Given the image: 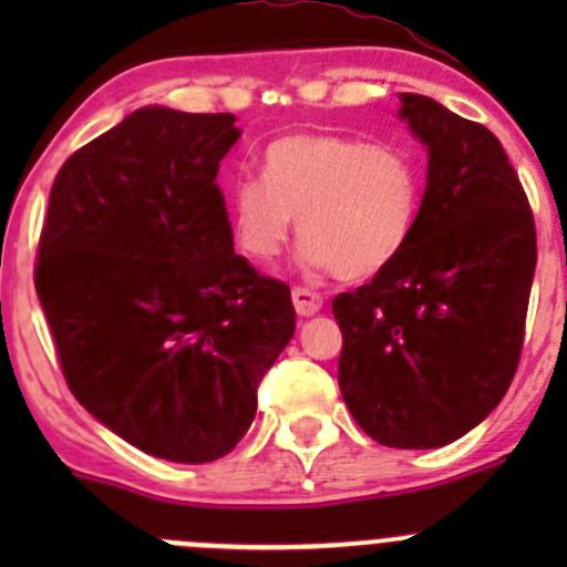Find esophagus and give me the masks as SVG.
I'll return each mask as SVG.
<instances>
[{"mask_svg":"<svg viewBox=\"0 0 567 567\" xmlns=\"http://www.w3.org/2000/svg\"><path fill=\"white\" fill-rule=\"evenodd\" d=\"M293 307H296V312H299V316H316V312L320 310V307H323V296L318 293V290H312V288H293Z\"/></svg>","mask_w":567,"mask_h":567,"instance_id":"34e87169","label":"esophagus"}]
</instances>
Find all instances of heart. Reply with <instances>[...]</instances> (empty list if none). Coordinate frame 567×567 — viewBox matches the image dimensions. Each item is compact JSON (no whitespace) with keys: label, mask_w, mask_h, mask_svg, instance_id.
Masks as SVG:
<instances>
[{"label":"heart","mask_w":567,"mask_h":567,"mask_svg":"<svg viewBox=\"0 0 567 567\" xmlns=\"http://www.w3.org/2000/svg\"><path fill=\"white\" fill-rule=\"evenodd\" d=\"M420 199V169L400 147L288 134L262 151V177L233 183L227 214L233 241L251 262H271L296 219L307 266L368 279L405 249Z\"/></svg>","instance_id":"1"}]
</instances>
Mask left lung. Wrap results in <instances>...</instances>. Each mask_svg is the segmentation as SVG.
<instances>
[{
    "label": "left lung",
    "mask_w": 567,
    "mask_h": 567,
    "mask_svg": "<svg viewBox=\"0 0 567 567\" xmlns=\"http://www.w3.org/2000/svg\"><path fill=\"white\" fill-rule=\"evenodd\" d=\"M400 104L427 145L414 233L331 312L340 392L359 427L386 447L431 450L480 425L516 375L537 236L527 192L485 125L425 95Z\"/></svg>",
    "instance_id": "8db88e82"
}]
</instances>
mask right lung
<instances>
[{
  "label": "right lung",
  "mask_w": 567,
  "mask_h": 567,
  "mask_svg": "<svg viewBox=\"0 0 567 567\" xmlns=\"http://www.w3.org/2000/svg\"><path fill=\"white\" fill-rule=\"evenodd\" d=\"M233 114L147 106L51 186L35 290L73 398L142 453L208 463L249 431L296 331L290 288L233 251Z\"/></svg>",
  "instance_id": "add662e5"
}]
</instances>
